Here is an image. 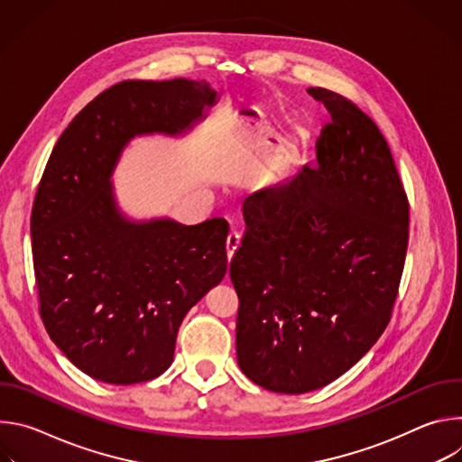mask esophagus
Here are the masks:
<instances>
[{"label": "esophagus", "instance_id": "obj_1", "mask_svg": "<svg viewBox=\"0 0 462 462\" xmlns=\"http://www.w3.org/2000/svg\"><path fill=\"white\" fill-rule=\"evenodd\" d=\"M239 245H241V236L237 232H230L228 237H226V259L228 261L234 257V254L239 248Z\"/></svg>", "mask_w": 462, "mask_h": 462}]
</instances>
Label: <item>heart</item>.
<instances>
[{"label": "heart", "instance_id": "obj_1", "mask_svg": "<svg viewBox=\"0 0 462 462\" xmlns=\"http://www.w3.org/2000/svg\"><path fill=\"white\" fill-rule=\"evenodd\" d=\"M305 146H307V137H305L303 131L298 129L296 134L291 139H287L283 143V146L280 148L278 157H276V166L280 170H287V168L296 166L300 162V157H301V152L305 150Z\"/></svg>", "mask_w": 462, "mask_h": 462}]
</instances>
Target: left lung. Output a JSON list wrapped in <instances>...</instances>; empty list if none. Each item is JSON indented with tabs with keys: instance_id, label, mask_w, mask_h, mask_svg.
I'll list each match as a JSON object with an SVG mask.
<instances>
[{
	"instance_id": "obj_1",
	"label": "left lung",
	"mask_w": 462,
	"mask_h": 462,
	"mask_svg": "<svg viewBox=\"0 0 462 462\" xmlns=\"http://www.w3.org/2000/svg\"><path fill=\"white\" fill-rule=\"evenodd\" d=\"M328 124L314 168L246 212L230 263L236 351L246 378L300 394L351 369L380 338L397 298L410 207L376 124L323 88Z\"/></svg>"
}]
</instances>
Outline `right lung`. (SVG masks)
Here are the masks:
<instances>
[{
	"label": "right lung",
	"mask_w": 462,
	"mask_h": 462,
	"mask_svg": "<svg viewBox=\"0 0 462 462\" xmlns=\"http://www.w3.org/2000/svg\"><path fill=\"white\" fill-rule=\"evenodd\" d=\"M208 80L120 82L58 139L32 207L40 314L80 371L129 385L173 362L188 310L226 274V223L134 219L111 177L137 137H184L219 100Z\"/></svg>",
	"instance_id": "1"
}]
</instances>
